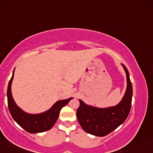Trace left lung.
Listing matches in <instances>:
<instances>
[{
  "label": "left lung",
  "instance_id": "left-lung-1",
  "mask_svg": "<svg viewBox=\"0 0 153 153\" xmlns=\"http://www.w3.org/2000/svg\"><path fill=\"white\" fill-rule=\"evenodd\" d=\"M127 76V89L121 102L116 106L97 108L88 106L80 100L76 112L77 118L82 128L88 133L103 137L113 132L125 122L131 109L132 86L127 68L123 65Z\"/></svg>",
  "mask_w": 153,
  "mask_h": 153
}]
</instances>
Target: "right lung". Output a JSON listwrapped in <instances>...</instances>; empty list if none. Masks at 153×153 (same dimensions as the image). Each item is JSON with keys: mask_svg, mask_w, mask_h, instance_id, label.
I'll return each instance as SVG.
<instances>
[{"mask_svg": "<svg viewBox=\"0 0 153 153\" xmlns=\"http://www.w3.org/2000/svg\"><path fill=\"white\" fill-rule=\"evenodd\" d=\"M13 78V73L12 78L9 81L8 91H7L9 111H10V115L14 119V120L21 128H23L24 130L30 133L43 132L51 129L58 120L61 108L65 105H67L71 99H73L71 97L67 100L58 101L51 109L45 113L38 114V115L27 114L20 109L15 103L11 94V83Z\"/></svg>", "mask_w": 153, "mask_h": 153, "instance_id": "add662e5", "label": "right lung"}]
</instances>
